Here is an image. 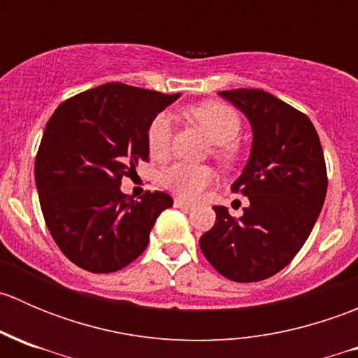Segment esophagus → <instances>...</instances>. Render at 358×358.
<instances>
[{
    "label": "esophagus",
    "mask_w": 358,
    "mask_h": 358,
    "mask_svg": "<svg viewBox=\"0 0 358 358\" xmlns=\"http://www.w3.org/2000/svg\"><path fill=\"white\" fill-rule=\"evenodd\" d=\"M175 206H176V208H180V209H185V211L192 209V204H190V202L180 199V197H176V199H175Z\"/></svg>",
    "instance_id": "esophagus-1"
}]
</instances>
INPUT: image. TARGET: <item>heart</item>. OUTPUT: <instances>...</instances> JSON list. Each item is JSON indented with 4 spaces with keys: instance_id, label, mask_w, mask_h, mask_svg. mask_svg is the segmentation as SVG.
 I'll list each match as a JSON object with an SVG mask.
<instances>
[{
    "instance_id": "obj_1",
    "label": "heart",
    "mask_w": 358,
    "mask_h": 358,
    "mask_svg": "<svg viewBox=\"0 0 358 358\" xmlns=\"http://www.w3.org/2000/svg\"><path fill=\"white\" fill-rule=\"evenodd\" d=\"M187 114L208 133L215 143V156L230 166L239 159V149L234 140L239 136L243 122L241 115L234 107L227 103L202 102L187 110ZM173 121L169 112H159L152 117L147 128V147L154 159H164L171 149ZM216 182V173L211 166L176 162L162 171L161 183L183 199H197L208 187Z\"/></svg>"
}]
</instances>
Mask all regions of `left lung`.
I'll return each mask as SVG.
<instances>
[{"instance_id":"8db88e82","label":"left lung","mask_w":358,"mask_h":358,"mask_svg":"<svg viewBox=\"0 0 358 358\" xmlns=\"http://www.w3.org/2000/svg\"><path fill=\"white\" fill-rule=\"evenodd\" d=\"M220 96L249 119L252 147L234 192L249 199L241 218L215 206L216 222L202 234V255L223 277L258 282L284 268L308 239L327 192L322 145L312 121L263 90Z\"/></svg>"}]
</instances>
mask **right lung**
Segmentation results:
<instances>
[{"label": "right lung", "instance_id": "add662e5", "mask_svg": "<svg viewBox=\"0 0 358 358\" xmlns=\"http://www.w3.org/2000/svg\"><path fill=\"white\" fill-rule=\"evenodd\" d=\"M178 96L107 83L62 102L46 122L36 189L53 241L74 265L110 273L145 251L171 196L156 190L133 201L119 187L149 159L152 117Z\"/></svg>", "mask_w": 358, "mask_h": 358}]
</instances>
